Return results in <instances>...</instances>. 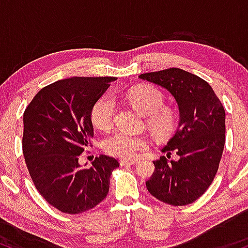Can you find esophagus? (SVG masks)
<instances>
[{
    "mask_svg": "<svg viewBox=\"0 0 248 248\" xmlns=\"http://www.w3.org/2000/svg\"><path fill=\"white\" fill-rule=\"evenodd\" d=\"M135 163H138V161L136 160H124V158H122V160H120V164L122 167H124V166H133V164H135Z\"/></svg>",
    "mask_w": 248,
    "mask_h": 248,
    "instance_id": "esophagus-1",
    "label": "esophagus"
}]
</instances>
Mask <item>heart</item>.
<instances>
[{"label": "heart", "mask_w": 248, "mask_h": 248, "mask_svg": "<svg viewBox=\"0 0 248 248\" xmlns=\"http://www.w3.org/2000/svg\"><path fill=\"white\" fill-rule=\"evenodd\" d=\"M126 99L142 115H146V124L157 138L170 135L177 124L175 110L163 107L164 95L156 87L141 85L129 90ZM114 101L109 95H102L95 101L91 110V121L95 128L107 130L112 127L114 119ZM149 147V141L143 135H133L126 132H116L102 142L104 152L114 157L133 160L138 154Z\"/></svg>", "instance_id": "b5f03b06"}]
</instances>
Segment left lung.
Listing matches in <instances>:
<instances>
[{
  "label": "left lung",
  "instance_id": "left-lung-1",
  "mask_svg": "<svg viewBox=\"0 0 248 248\" xmlns=\"http://www.w3.org/2000/svg\"><path fill=\"white\" fill-rule=\"evenodd\" d=\"M171 93L178 104L179 124L162 149L166 156L154 161L155 170L146 182L148 191L173 206L191 204L209 189L218 171L225 144V109L204 79L186 71L171 69L139 76Z\"/></svg>",
  "mask_w": 248,
  "mask_h": 248
}]
</instances>
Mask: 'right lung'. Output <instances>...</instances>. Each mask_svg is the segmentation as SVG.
Returning <instances> with one entry per match:
<instances>
[{
	"label": "right lung",
	"mask_w": 248,
	"mask_h": 248,
	"mask_svg": "<svg viewBox=\"0 0 248 248\" xmlns=\"http://www.w3.org/2000/svg\"><path fill=\"white\" fill-rule=\"evenodd\" d=\"M113 77H73L42 88L25 108L22 148L36 189L61 212L78 215L106 198L115 158L100 155L88 169L79 156L92 146L93 105Z\"/></svg>",
	"instance_id": "add662e5"
}]
</instances>
